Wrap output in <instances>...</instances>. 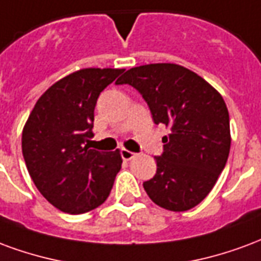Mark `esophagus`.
<instances>
[{"label":"esophagus","mask_w":261,"mask_h":261,"mask_svg":"<svg viewBox=\"0 0 261 261\" xmlns=\"http://www.w3.org/2000/svg\"><path fill=\"white\" fill-rule=\"evenodd\" d=\"M121 155H122V159L125 160V161H129V160H132L136 154L132 153V151H129V150L126 149H122L121 150Z\"/></svg>","instance_id":"34e87169"}]
</instances>
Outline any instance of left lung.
<instances>
[{
    "label": "left lung",
    "instance_id": "1",
    "mask_svg": "<svg viewBox=\"0 0 261 261\" xmlns=\"http://www.w3.org/2000/svg\"><path fill=\"white\" fill-rule=\"evenodd\" d=\"M117 85H130L149 104L154 123L170 133L155 157L157 172L143 188L157 206L186 211L216 185L231 147L229 114L218 91L185 66L149 64L126 70Z\"/></svg>",
    "mask_w": 261,
    "mask_h": 261
}]
</instances>
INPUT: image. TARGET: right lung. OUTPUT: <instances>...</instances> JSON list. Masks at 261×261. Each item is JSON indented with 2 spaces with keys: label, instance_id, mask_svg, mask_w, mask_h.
I'll use <instances>...</instances> for the list:
<instances>
[{
  "label": "right lung",
  "instance_id": "add662e5",
  "mask_svg": "<svg viewBox=\"0 0 261 261\" xmlns=\"http://www.w3.org/2000/svg\"><path fill=\"white\" fill-rule=\"evenodd\" d=\"M123 69L86 68L62 77L41 94L22 132V153L30 178L51 204L83 214L107 200L121 170L119 150L89 149L94 107Z\"/></svg>",
  "mask_w": 261,
  "mask_h": 261
}]
</instances>
